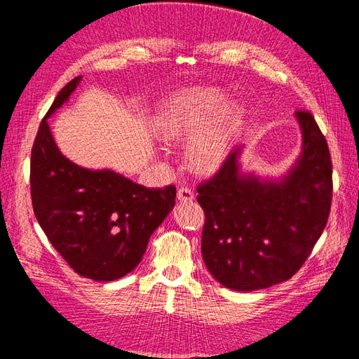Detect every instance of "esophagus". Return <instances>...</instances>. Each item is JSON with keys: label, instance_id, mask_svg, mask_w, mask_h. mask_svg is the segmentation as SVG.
Returning a JSON list of instances; mask_svg holds the SVG:
<instances>
[{"label": "esophagus", "instance_id": "esophagus-1", "mask_svg": "<svg viewBox=\"0 0 359 359\" xmlns=\"http://www.w3.org/2000/svg\"><path fill=\"white\" fill-rule=\"evenodd\" d=\"M177 199H179L180 202H193L194 193H193L189 188H179Z\"/></svg>", "mask_w": 359, "mask_h": 359}]
</instances>
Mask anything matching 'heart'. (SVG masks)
<instances>
[{
    "instance_id": "obj_1",
    "label": "heart",
    "mask_w": 359,
    "mask_h": 359,
    "mask_svg": "<svg viewBox=\"0 0 359 359\" xmlns=\"http://www.w3.org/2000/svg\"><path fill=\"white\" fill-rule=\"evenodd\" d=\"M242 121L239 104L226 106V94L216 88H191L172 95L154 118L162 140L191 139L188 163L199 174L216 172L225 162L234 133Z\"/></svg>"
}]
</instances>
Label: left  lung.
I'll list each match as a JSON object with an SVG mask.
<instances>
[{
	"label": "left lung",
	"instance_id": "1",
	"mask_svg": "<svg viewBox=\"0 0 359 359\" xmlns=\"http://www.w3.org/2000/svg\"><path fill=\"white\" fill-rule=\"evenodd\" d=\"M302 151L280 180L242 174L236 148L197 187L205 212L202 256L224 287L253 292L290 279L321 238L332 205V160L309 111H297Z\"/></svg>",
	"mask_w": 359,
	"mask_h": 359
}]
</instances>
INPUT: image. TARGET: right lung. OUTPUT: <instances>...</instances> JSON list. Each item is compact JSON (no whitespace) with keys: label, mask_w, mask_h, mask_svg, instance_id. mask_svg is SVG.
Segmentation results:
<instances>
[{"label":"right lung","mask_w":359,"mask_h":359,"mask_svg":"<svg viewBox=\"0 0 359 359\" xmlns=\"http://www.w3.org/2000/svg\"><path fill=\"white\" fill-rule=\"evenodd\" d=\"M80 80L60 90L38 128L30 196L38 224L67 265L83 278L108 282L140 264L151 234L174 208L175 187L151 189L111 170L79 166L62 154L48 118Z\"/></svg>","instance_id":"obj_1"}]
</instances>
